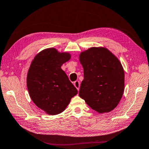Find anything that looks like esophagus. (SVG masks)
Here are the masks:
<instances>
[{
  "label": "esophagus",
  "instance_id": "esophagus-1",
  "mask_svg": "<svg viewBox=\"0 0 149 149\" xmlns=\"http://www.w3.org/2000/svg\"><path fill=\"white\" fill-rule=\"evenodd\" d=\"M74 86H75V87H76L77 90L79 91V87H80L79 81H74Z\"/></svg>",
  "mask_w": 149,
  "mask_h": 149
}]
</instances>
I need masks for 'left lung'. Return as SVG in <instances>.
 <instances>
[{"label":"left lung","instance_id":"obj_1","mask_svg":"<svg viewBox=\"0 0 149 149\" xmlns=\"http://www.w3.org/2000/svg\"><path fill=\"white\" fill-rule=\"evenodd\" d=\"M79 60L84 76L80 97L98 113L114 109L124 91L125 74L119 60L107 49L95 47L81 52Z\"/></svg>","mask_w":149,"mask_h":149}]
</instances>
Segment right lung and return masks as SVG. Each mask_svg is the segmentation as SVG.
<instances>
[{"label":"right lung","mask_w":149,"mask_h":149,"mask_svg":"<svg viewBox=\"0 0 149 149\" xmlns=\"http://www.w3.org/2000/svg\"><path fill=\"white\" fill-rule=\"evenodd\" d=\"M70 59L68 53L55 48L40 52L33 60L27 75L30 96L38 107L49 115L62 113L77 93V89L61 68Z\"/></svg>","instance_id":"1"}]
</instances>
